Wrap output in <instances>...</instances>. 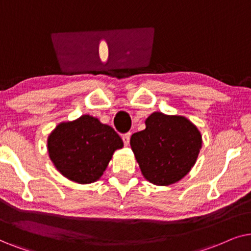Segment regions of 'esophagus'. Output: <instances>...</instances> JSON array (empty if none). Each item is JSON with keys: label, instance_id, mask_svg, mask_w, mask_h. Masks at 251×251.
I'll return each instance as SVG.
<instances>
[{"label": "esophagus", "instance_id": "34e87169", "mask_svg": "<svg viewBox=\"0 0 251 251\" xmlns=\"http://www.w3.org/2000/svg\"><path fill=\"white\" fill-rule=\"evenodd\" d=\"M131 135H132V133H131V132L126 133V134H124V135H123V141H124V145H125V146H128V145H129V139H131Z\"/></svg>", "mask_w": 251, "mask_h": 251}]
</instances>
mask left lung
<instances>
[{
  "label": "left lung",
  "instance_id": "left-lung-1",
  "mask_svg": "<svg viewBox=\"0 0 251 251\" xmlns=\"http://www.w3.org/2000/svg\"><path fill=\"white\" fill-rule=\"evenodd\" d=\"M129 143L143 176L153 185L169 186L192 170L202 135L186 117L152 112L146 128L134 133Z\"/></svg>",
  "mask_w": 251,
  "mask_h": 251
}]
</instances>
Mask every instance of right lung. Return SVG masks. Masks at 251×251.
Segmentation results:
<instances>
[{"label":"right lung","mask_w":251,"mask_h":251,"mask_svg":"<svg viewBox=\"0 0 251 251\" xmlns=\"http://www.w3.org/2000/svg\"><path fill=\"white\" fill-rule=\"evenodd\" d=\"M123 146L111 126L89 115L58 124L48 136V153L55 168L82 185L101 178L113 152Z\"/></svg>","instance_id":"obj_1"}]
</instances>
